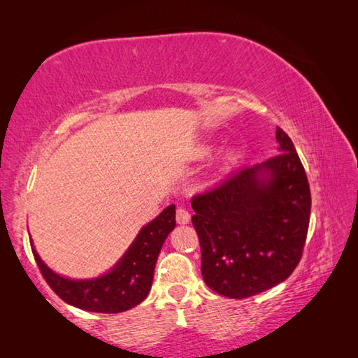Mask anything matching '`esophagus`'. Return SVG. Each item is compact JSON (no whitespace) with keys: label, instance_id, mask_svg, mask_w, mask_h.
Returning a JSON list of instances; mask_svg holds the SVG:
<instances>
[{"label":"esophagus","instance_id":"1","mask_svg":"<svg viewBox=\"0 0 358 358\" xmlns=\"http://www.w3.org/2000/svg\"><path fill=\"white\" fill-rule=\"evenodd\" d=\"M191 221V215H189V211H187L186 208H178L177 210V222L178 224H187Z\"/></svg>","mask_w":358,"mask_h":358}]
</instances>
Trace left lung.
I'll return each instance as SVG.
<instances>
[{
    "instance_id": "1",
    "label": "left lung",
    "mask_w": 358,
    "mask_h": 358,
    "mask_svg": "<svg viewBox=\"0 0 358 358\" xmlns=\"http://www.w3.org/2000/svg\"><path fill=\"white\" fill-rule=\"evenodd\" d=\"M276 141V156L241 169L191 201L203 281L229 299H246L287 280L305 248L310 185L281 128Z\"/></svg>"
}]
</instances>
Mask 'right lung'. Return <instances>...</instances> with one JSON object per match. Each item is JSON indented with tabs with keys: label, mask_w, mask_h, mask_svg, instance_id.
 <instances>
[{
	"label": "right lung",
	"mask_w": 358,
	"mask_h": 358,
	"mask_svg": "<svg viewBox=\"0 0 358 358\" xmlns=\"http://www.w3.org/2000/svg\"><path fill=\"white\" fill-rule=\"evenodd\" d=\"M175 227V205L142 227L118 264L94 280H69L52 271L34 248L36 264L48 286L69 305L92 313H123L142 303L151 289L157 256ZM33 245V243H31Z\"/></svg>",
	"instance_id": "add662e5"
}]
</instances>
